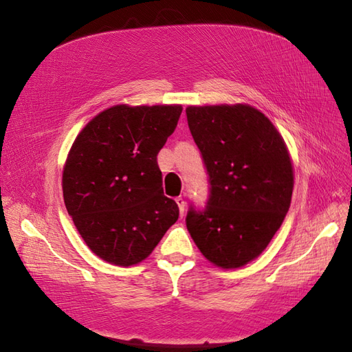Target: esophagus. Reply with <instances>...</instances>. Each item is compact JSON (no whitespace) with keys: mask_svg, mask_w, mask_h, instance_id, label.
Returning a JSON list of instances; mask_svg holds the SVG:
<instances>
[{"mask_svg":"<svg viewBox=\"0 0 352 352\" xmlns=\"http://www.w3.org/2000/svg\"><path fill=\"white\" fill-rule=\"evenodd\" d=\"M175 202H177L178 208H179V215H182V217H184V211H186V202H184V199H183L182 196H178L177 199H175Z\"/></svg>","mask_w":352,"mask_h":352,"instance_id":"1","label":"esophagus"}]
</instances>
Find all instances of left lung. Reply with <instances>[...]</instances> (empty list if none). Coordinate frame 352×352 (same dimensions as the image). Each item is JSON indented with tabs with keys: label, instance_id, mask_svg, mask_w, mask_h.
Wrapping results in <instances>:
<instances>
[{
	"label": "left lung",
	"instance_id": "1",
	"mask_svg": "<svg viewBox=\"0 0 352 352\" xmlns=\"http://www.w3.org/2000/svg\"><path fill=\"white\" fill-rule=\"evenodd\" d=\"M188 129L210 177L204 211L187 230L215 266L233 269L263 253L290 208L294 174L281 133L248 104L190 105Z\"/></svg>",
	"mask_w": 352,
	"mask_h": 352
}]
</instances>
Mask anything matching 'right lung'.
Returning <instances> with one entry per match:
<instances>
[{"label":"right lung","instance_id":"right-lung-1","mask_svg":"<svg viewBox=\"0 0 352 352\" xmlns=\"http://www.w3.org/2000/svg\"><path fill=\"white\" fill-rule=\"evenodd\" d=\"M182 111V105H114L71 146L62 174L67 211L86 245L108 263L142 262L178 220V205L164 195L157 153Z\"/></svg>","mask_w":352,"mask_h":352}]
</instances>
